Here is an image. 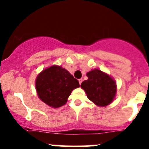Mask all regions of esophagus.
<instances>
[{
  "label": "esophagus",
  "mask_w": 149,
  "mask_h": 149,
  "mask_svg": "<svg viewBox=\"0 0 149 149\" xmlns=\"http://www.w3.org/2000/svg\"><path fill=\"white\" fill-rule=\"evenodd\" d=\"M82 81H83V79H79V84H80V85H81V83H82Z\"/></svg>",
  "instance_id": "obj_1"
}]
</instances>
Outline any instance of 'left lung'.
I'll list each match as a JSON object with an SVG mask.
<instances>
[{
	"mask_svg": "<svg viewBox=\"0 0 149 149\" xmlns=\"http://www.w3.org/2000/svg\"><path fill=\"white\" fill-rule=\"evenodd\" d=\"M88 80L83 81L81 87L85 91L90 101L98 106L110 104L116 93L115 81L98 69L87 73Z\"/></svg>",
	"mask_w": 149,
	"mask_h": 149,
	"instance_id": "8db88e82",
	"label": "left lung"
}]
</instances>
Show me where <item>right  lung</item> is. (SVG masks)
Listing matches in <instances>:
<instances>
[{"mask_svg":"<svg viewBox=\"0 0 149 149\" xmlns=\"http://www.w3.org/2000/svg\"><path fill=\"white\" fill-rule=\"evenodd\" d=\"M77 79L61 66L53 65L37 76L36 87L42 101L53 108H58L67 102L72 91L79 87Z\"/></svg>","mask_w":149,"mask_h":149,"instance_id":"add662e5","label":"right lung"}]
</instances>
